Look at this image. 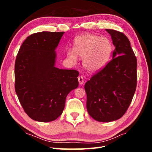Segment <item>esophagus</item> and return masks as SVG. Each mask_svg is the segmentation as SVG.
Here are the masks:
<instances>
[{
  "label": "esophagus",
  "mask_w": 152,
  "mask_h": 152,
  "mask_svg": "<svg viewBox=\"0 0 152 152\" xmlns=\"http://www.w3.org/2000/svg\"><path fill=\"white\" fill-rule=\"evenodd\" d=\"M78 82H79V84L80 85H82L83 83V82H84V80H83V76H79L78 77Z\"/></svg>",
  "instance_id": "obj_1"
}]
</instances>
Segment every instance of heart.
I'll return each instance as SVG.
<instances>
[{
  "label": "heart",
  "mask_w": 152,
  "mask_h": 152,
  "mask_svg": "<svg viewBox=\"0 0 152 152\" xmlns=\"http://www.w3.org/2000/svg\"><path fill=\"white\" fill-rule=\"evenodd\" d=\"M112 45L106 38L93 34L77 37L74 41L73 50H67L66 56L73 63L83 58L82 64L90 73L102 70L109 62L112 54Z\"/></svg>",
  "instance_id": "obj_1"
}]
</instances>
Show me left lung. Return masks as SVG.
I'll return each mask as SVG.
<instances>
[{
    "label": "left lung",
    "instance_id": "1",
    "mask_svg": "<svg viewBox=\"0 0 152 152\" xmlns=\"http://www.w3.org/2000/svg\"><path fill=\"white\" fill-rule=\"evenodd\" d=\"M115 50L112 59L85 84L87 110L96 121L110 122L127 111L136 91L137 58L130 41L120 32L106 29Z\"/></svg>",
    "mask_w": 152,
    "mask_h": 152
}]
</instances>
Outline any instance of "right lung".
I'll list each match as a JSON object with an SVG mask.
<instances>
[{
  "label": "right lung",
  "mask_w": 152,
  "mask_h": 152,
  "mask_svg": "<svg viewBox=\"0 0 152 152\" xmlns=\"http://www.w3.org/2000/svg\"><path fill=\"white\" fill-rule=\"evenodd\" d=\"M64 32L43 31L28 37L15 63V89L28 116L52 121L62 114L66 97L78 88L75 70L56 67V50Z\"/></svg>",
  "instance_id": "right-lung-1"
}]
</instances>
